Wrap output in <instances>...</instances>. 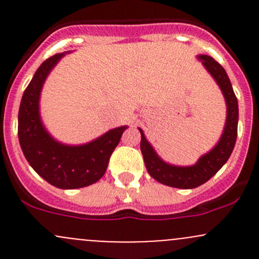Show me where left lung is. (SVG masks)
Segmentation results:
<instances>
[{"label":"left lung","instance_id":"8db88e82","mask_svg":"<svg viewBox=\"0 0 259 259\" xmlns=\"http://www.w3.org/2000/svg\"><path fill=\"white\" fill-rule=\"evenodd\" d=\"M205 69L210 72L211 76L217 81L223 93L227 103V121L224 126V132L222 134L219 143L214 146L208 154L203 155L195 165L192 166H174L166 164L156 155L154 149L145 139L144 133L142 129V149L143 158L148 173L154 179L164 185H169L180 189H193L208 182L231 156L237 140V129H238V101L236 94L232 88L231 80L227 75L226 70L222 67L219 62H217L213 57L207 55H200Z\"/></svg>","mask_w":259,"mask_h":259}]
</instances>
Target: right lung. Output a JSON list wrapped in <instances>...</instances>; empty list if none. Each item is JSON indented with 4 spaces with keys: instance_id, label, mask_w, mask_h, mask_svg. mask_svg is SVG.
<instances>
[{
    "instance_id": "add662e5",
    "label": "right lung",
    "mask_w": 259,
    "mask_h": 259,
    "mask_svg": "<svg viewBox=\"0 0 259 259\" xmlns=\"http://www.w3.org/2000/svg\"><path fill=\"white\" fill-rule=\"evenodd\" d=\"M65 54H56L41 64L26 88L18 110V140L33 170L60 189H76L98 182L105 174L109 159L126 126L110 130L85 145L69 146L52 139L38 113L41 88L49 72Z\"/></svg>"
}]
</instances>
